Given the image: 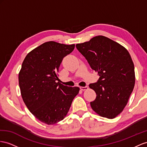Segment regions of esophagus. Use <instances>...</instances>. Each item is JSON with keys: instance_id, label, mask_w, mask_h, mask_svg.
<instances>
[{"instance_id": "obj_1", "label": "esophagus", "mask_w": 147, "mask_h": 147, "mask_svg": "<svg viewBox=\"0 0 147 147\" xmlns=\"http://www.w3.org/2000/svg\"><path fill=\"white\" fill-rule=\"evenodd\" d=\"M81 90L82 91H85V90L88 89V86H84V87H80Z\"/></svg>"}]
</instances>
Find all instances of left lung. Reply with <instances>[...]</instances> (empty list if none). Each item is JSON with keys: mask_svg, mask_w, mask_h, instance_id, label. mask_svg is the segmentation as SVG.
<instances>
[{"mask_svg": "<svg viewBox=\"0 0 147 147\" xmlns=\"http://www.w3.org/2000/svg\"><path fill=\"white\" fill-rule=\"evenodd\" d=\"M78 50L99 78L89 88L96 93L91 102L93 111L107 119H114L127 104L135 85L134 65L126 49L104 36L77 44Z\"/></svg>", "mask_w": 147, "mask_h": 147, "instance_id": "8db88e82", "label": "left lung"}]
</instances>
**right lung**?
Returning <instances> with one entry per match:
<instances>
[{
	"label": "right lung",
	"mask_w": 147,
	"mask_h": 147,
	"mask_svg": "<svg viewBox=\"0 0 147 147\" xmlns=\"http://www.w3.org/2000/svg\"><path fill=\"white\" fill-rule=\"evenodd\" d=\"M75 45L48 41L27 54L18 74L21 95L26 106L41 122L53 125L68 112L78 87L59 83L57 73L63 58Z\"/></svg>",
	"instance_id": "obj_1"
}]
</instances>
